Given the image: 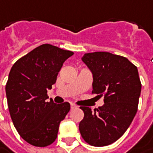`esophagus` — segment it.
Listing matches in <instances>:
<instances>
[{
	"mask_svg": "<svg viewBox=\"0 0 153 153\" xmlns=\"http://www.w3.org/2000/svg\"><path fill=\"white\" fill-rule=\"evenodd\" d=\"M75 107H76V105H75V104L71 103V109H74V108H75Z\"/></svg>",
	"mask_w": 153,
	"mask_h": 153,
	"instance_id": "obj_1",
	"label": "esophagus"
}]
</instances>
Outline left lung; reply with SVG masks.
<instances>
[{
	"instance_id": "left-lung-1",
	"label": "left lung",
	"mask_w": 153,
	"mask_h": 153,
	"mask_svg": "<svg viewBox=\"0 0 153 153\" xmlns=\"http://www.w3.org/2000/svg\"><path fill=\"white\" fill-rule=\"evenodd\" d=\"M82 61L93 74L92 93L104 97V104L94 111L80 107L85 116L79 129L91 146H108L123 136L136 115L141 91L138 69L126 57L109 52L87 53Z\"/></svg>"
}]
</instances>
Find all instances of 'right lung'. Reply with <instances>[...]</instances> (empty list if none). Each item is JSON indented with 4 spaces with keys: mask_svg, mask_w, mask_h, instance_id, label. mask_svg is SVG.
Masks as SVG:
<instances>
[{
    "mask_svg": "<svg viewBox=\"0 0 153 153\" xmlns=\"http://www.w3.org/2000/svg\"><path fill=\"white\" fill-rule=\"evenodd\" d=\"M74 52L42 44L19 58L10 70L6 85L7 105L19 134L37 147L56 140L60 123L70 110L68 102L47 101V90L56 81L63 62Z\"/></svg>",
    "mask_w": 153,
    "mask_h": 153,
    "instance_id": "1",
    "label": "right lung"
}]
</instances>
